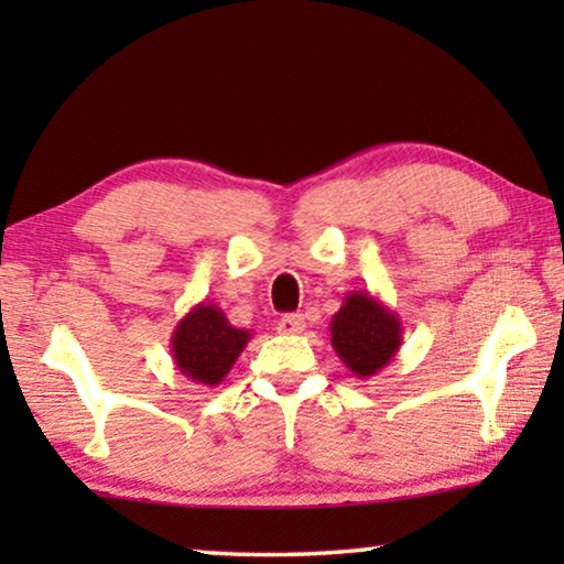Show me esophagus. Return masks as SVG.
Returning <instances> with one entry per match:
<instances>
[{
	"label": "esophagus",
	"instance_id": "34e87169",
	"mask_svg": "<svg viewBox=\"0 0 564 564\" xmlns=\"http://www.w3.org/2000/svg\"><path fill=\"white\" fill-rule=\"evenodd\" d=\"M303 328L305 323L299 313H289V316H283L279 321V333H283V336H299V333H303Z\"/></svg>",
	"mask_w": 564,
	"mask_h": 564
}]
</instances>
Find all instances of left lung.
<instances>
[{
    "mask_svg": "<svg viewBox=\"0 0 564 564\" xmlns=\"http://www.w3.org/2000/svg\"><path fill=\"white\" fill-rule=\"evenodd\" d=\"M330 346L352 376L383 370L403 343V323L370 291H350L330 321Z\"/></svg>",
    "mask_w": 564,
    "mask_h": 564,
    "instance_id": "1",
    "label": "left lung"
}]
</instances>
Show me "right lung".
<instances>
[{
	"mask_svg": "<svg viewBox=\"0 0 564 564\" xmlns=\"http://www.w3.org/2000/svg\"><path fill=\"white\" fill-rule=\"evenodd\" d=\"M248 340L251 330L231 326L216 303L202 301L174 326L171 356L181 376L198 386L214 388L228 376Z\"/></svg>",
	"mask_w": 564,
	"mask_h": 564,
	"instance_id": "add662e5",
	"label": "right lung"
}]
</instances>
